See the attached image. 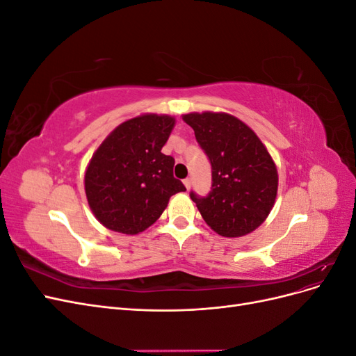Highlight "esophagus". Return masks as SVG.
<instances>
[{"instance_id":"34e87169","label":"esophagus","mask_w":356,"mask_h":356,"mask_svg":"<svg viewBox=\"0 0 356 356\" xmlns=\"http://www.w3.org/2000/svg\"><path fill=\"white\" fill-rule=\"evenodd\" d=\"M182 182H184V186H186V188L187 190H190V187H191V179L190 178H186L184 181H182Z\"/></svg>"}]
</instances>
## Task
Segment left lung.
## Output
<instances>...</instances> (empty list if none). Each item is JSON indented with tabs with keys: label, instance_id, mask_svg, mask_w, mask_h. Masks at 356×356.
<instances>
[{
	"label": "left lung",
	"instance_id": "1",
	"mask_svg": "<svg viewBox=\"0 0 356 356\" xmlns=\"http://www.w3.org/2000/svg\"><path fill=\"white\" fill-rule=\"evenodd\" d=\"M182 120L193 127L212 166L209 195L190 193L204 222L224 238L260 227L277 195V169L260 138L227 113H190Z\"/></svg>",
	"mask_w": 356,
	"mask_h": 356
}]
</instances>
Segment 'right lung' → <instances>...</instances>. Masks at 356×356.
Listing matches in <instances>:
<instances>
[{
  "label": "right lung",
  "mask_w": 356,
  "mask_h": 356,
  "mask_svg": "<svg viewBox=\"0 0 356 356\" xmlns=\"http://www.w3.org/2000/svg\"><path fill=\"white\" fill-rule=\"evenodd\" d=\"M174 126L172 115H136L118 124L93 153L84 190L104 227L141 233L160 218L170 196L186 191L174 178V157L161 153Z\"/></svg>",
  "instance_id": "obj_1"
}]
</instances>
